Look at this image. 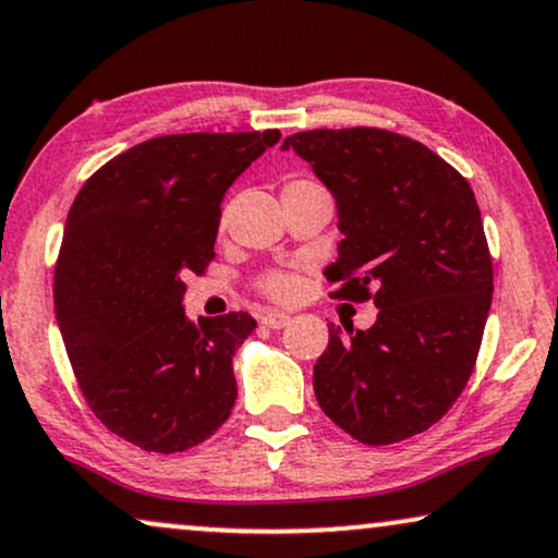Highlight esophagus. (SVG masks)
<instances>
[{
  "mask_svg": "<svg viewBox=\"0 0 558 558\" xmlns=\"http://www.w3.org/2000/svg\"><path fill=\"white\" fill-rule=\"evenodd\" d=\"M263 324L267 329H283V326L291 324V316L283 314V311H267V314H263Z\"/></svg>",
  "mask_w": 558,
  "mask_h": 558,
  "instance_id": "34e87169",
  "label": "esophagus"
}]
</instances>
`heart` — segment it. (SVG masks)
Returning a JSON list of instances; mask_svg holds the SVG:
<instances>
[{"label": "heart", "mask_w": 558, "mask_h": 558, "mask_svg": "<svg viewBox=\"0 0 558 558\" xmlns=\"http://www.w3.org/2000/svg\"><path fill=\"white\" fill-rule=\"evenodd\" d=\"M306 189H318V183L308 181V178H291L286 183L283 193H293V191H306ZM259 291L265 295H270L275 301H288L293 299L295 291H299V280L291 272H270L259 280Z\"/></svg>", "instance_id": "heart-1"}]
</instances>
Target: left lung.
<instances>
[{
    "label": "left lung",
    "mask_w": 558,
    "mask_h": 558,
    "mask_svg": "<svg viewBox=\"0 0 558 558\" xmlns=\"http://www.w3.org/2000/svg\"><path fill=\"white\" fill-rule=\"evenodd\" d=\"M283 150L337 202L333 295L380 308L367 331L331 324L314 367L318 405L369 447L421 434L470 380L493 303L477 198L447 160L388 130L299 132Z\"/></svg>",
    "instance_id": "left-lung-1"
}]
</instances>
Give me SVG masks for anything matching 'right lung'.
<instances>
[{"label": "right lung", "instance_id": "1", "mask_svg": "<svg viewBox=\"0 0 558 558\" xmlns=\"http://www.w3.org/2000/svg\"><path fill=\"white\" fill-rule=\"evenodd\" d=\"M280 140L265 132L153 137L111 158L73 202L53 301L81 392L104 426L175 454L232 413V356L250 314L185 318L191 272L214 259L225 193Z\"/></svg>", "mask_w": 558, "mask_h": 558}]
</instances>
